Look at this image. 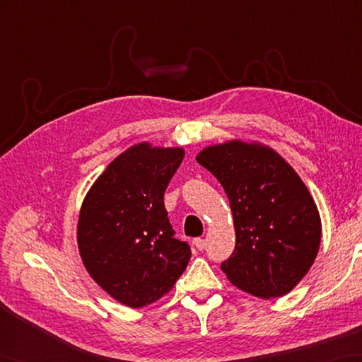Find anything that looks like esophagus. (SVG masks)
Masks as SVG:
<instances>
[{"mask_svg":"<svg viewBox=\"0 0 362 362\" xmlns=\"http://www.w3.org/2000/svg\"><path fill=\"white\" fill-rule=\"evenodd\" d=\"M193 244L196 245L197 250H204L205 249V240H202V238H196V240L193 241Z\"/></svg>","mask_w":362,"mask_h":362,"instance_id":"obj_1","label":"esophagus"}]
</instances>
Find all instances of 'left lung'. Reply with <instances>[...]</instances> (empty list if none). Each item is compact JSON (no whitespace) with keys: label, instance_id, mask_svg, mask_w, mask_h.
<instances>
[{"label":"left lung","instance_id":"left-lung-1","mask_svg":"<svg viewBox=\"0 0 362 362\" xmlns=\"http://www.w3.org/2000/svg\"><path fill=\"white\" fill-rule=\"evenodd\" d=\"M196 160L219 180L233 214L236 244L222 272L252 296L288 294L319 252L320 216L308 188L279 153L258 143L210 146Z\"/></svg>","mask_w":362,"mask_h":362}]
</instances>
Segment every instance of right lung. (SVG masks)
<instances>
[{
	"label": "right lung",
	"mask_w": 362,
	"mask_h": 362,
	"mask_svg": "<svg viewBox=\"0 0 362 362\" xmlns=\"http://www.w3.org/2000/svg\"><path fill=\"white\" fill-rule=\"evenodd\" d=\"M182 148L140 143L115 158L83 199L78 245L83 266L107 294L141 308L173 289L191 258L174 238L163 196Z\"/></svg>",
	"instance_id": "obj_1"
}]
</instances>
